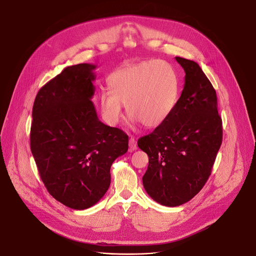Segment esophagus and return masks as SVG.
Instances as JSON below:
<instances>
[{
  "mask_svg": "<svg viewBox=\"0 0 256 256\" xmlns=\"http://www.w3.org/2000/svg\"><path fill=\"white\" fill-rule=\"evenodd\" d=\"M128 146H130V151L132 152V151H136V140L132 136L130 138V140H128Z\"/></svg>",
  "mask_w": 256,
  "mask_h": 256,
  "instance_id": "obj_1",
  "label": "esophagus"
}]
</instances>
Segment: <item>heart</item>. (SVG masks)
<instances>
[{
  "instance_id": "heart-1",
  "label": "heart",
  "mask_w": 256,
  "mask_h": 256,
  "mask_svg": "<svg viewBox=\"0 0 256 256\" xmlns=\"http://www.w3.org/2000/svg\"><path fill=\"white\" fill-rule=\"evenodd\" d=\"M112 92L99 94L103 120L109 126L122 118V105L134 122L146 128H157L173 112L179 83L175 70L164 60H153L114 70L108 77Z\"/></svg>"
}]
</instances>
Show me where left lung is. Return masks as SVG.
<instances>
[{"mask_svg": "<svg viewBox=\"0 0 256 256\" xmlns=\"http://www.w3.org/2000/svg\"><path fill=\"white\" fill-rule=\"evenodd\" d=\"M175 60L186 72L181 96L168 120L138 140V148L149 156L144 188L166 206L184 204L200 192L210 175L223 136L212 83L196 62L179 56Z\"/></svg>", "mask_w": 256, "mask_h": 256, "instance_id": "8db88e82", "label": "left lung"}]
</instances>
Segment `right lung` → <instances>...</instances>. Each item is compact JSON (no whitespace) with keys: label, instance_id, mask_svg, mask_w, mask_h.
Here are the masks:
<instances>
[{"label":"right lung","instance_id":"obj_1","mask_svg":"<svg viewBox=\"0 0 256 256\" xmlns=\"http://www.w3.org/2000/svg\"><path fill=\"white\" fill-rule=\"evenodd\" d=\"M95 64L66 66L38 93L30 149L48 192L62 204L86 210L110 186V167L126 153L128 134L101 122L91 101Z\"/></svg>","mask_w":256,"mask_h":256}]
</instances>
